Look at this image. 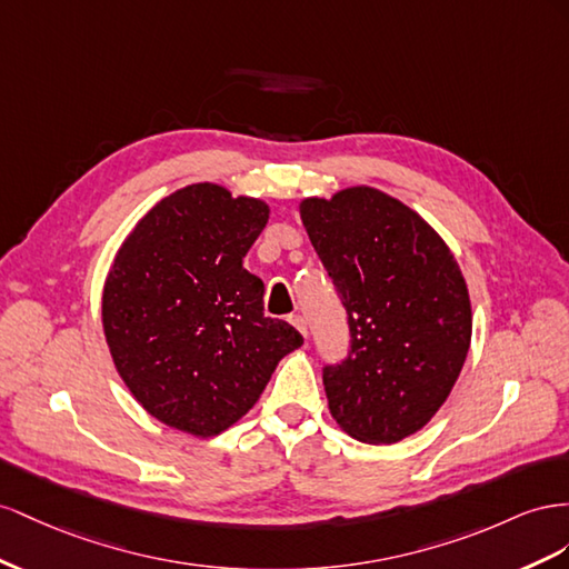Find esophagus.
<instances>
[{
	"mask_svg": "<svg viewBox=\"0 0 569 569\" xmlns=\"http://www.w3.org/2000/svg\"><path fill=\"white\" fill-rule=\"evenodd\" d=\"M288 321L293 323V327H296L302 336H307V321H305V317H302V315H290V317H288Z\"/></svg>",
	"mask_w": 569,
	"mask_h": 569,
	"instance_id": "obj_1",
	"label": "esophagus"
}]
</instances>
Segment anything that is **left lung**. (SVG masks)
Returning a JSON list of instances; mask_svg holds the SVG:
<instances>
[{"instance_id":"left-lung-1","label":"left lung","mask_w":569,"mask_h":569,"mask_svg":"<svg viewBox=\"0 0 569 569\" xmlns=\"http://www.w3.org/2000/svg\"><path fill=\"white\" fill-rule=\"evenodd\" d=\"M300 217L350 329L348 357L321 375L329 410L357 441H402L462 371L472 340L462 271L441 236L381 190L302 200Z\"/></svg>"}]
</instances>
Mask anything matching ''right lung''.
<instances>
[{"instance_id": "obj_1", "label": "right lung", "mask_w": 569, "mask_h": 569, "mask_svg": "<svg viewBox=\"0 0 569 569\" xmlns=\"http://www.w3.org/2000/svg\"><path fill=\"white\" fill-rule=\"evenodd\" d=\"M269 207L214 183L171 192L126 238L104 283L102 323L121 379L167 427L217 436L302 346L264 317V283L242 267Z\"/></svg>"}]
</instances>
